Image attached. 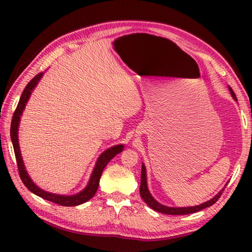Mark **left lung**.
Returning a JSON list of instances; mask_svg holds the SVG:
<instances>
[{
	"label": "left lung",
	"mask_w": 252,
	"mask_h": 252,
	"mask_svg": "<svg viewBox=\"0 0 252 252\" xmlns=\"http://www.w3.org/2000/svg\"><path fill=\"white\" fill-rule=\"evenodd\" d=\"M230 92H231V95L233 96L234 100H237L236 94H234V92L232 91L231 88H229ZM223 190H221L220 192L216 195L215 198L209 200V201L204 202L202 204H200V206H195V207H188V208H171V207H165V206H162L161 203L157 202L155 199L152 198V195L150 194L148 190V186H147V173H146V167L142 165V169H141V185H140V194H141V198L144 200V202H146L149 207L153 210H156L158 212H161V213H165V215H189V213H194V212H198L200 210H202L204 208H208L212 206V204H215L217 201H218V199L221 197V194H222Z\"/></svg>",
	"instance_id": "left-lung-1"
}]
</instances>
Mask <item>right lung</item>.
Returning a JSON list of instances; mask_svg holds the SVG:
<instances>
[{"instance_id": "add662e5", "label": "right lung", "mask_w": 252, "mask_h": 252, "mask_svg": "<svg viewBox=\"0 0 252 252\" xmlns=\"http://www.w3.org/2000/svg\"><path fill=\"white\" fill-rule=\"evenodd\" d=\"M42 75H43V73L36 74L27 84V87H25L22 95H21V97H20L19 104H18V106H16V109L13 113V118H12L11 139H12V143H13L16 164H18V169H19V174H20L21 180H22V182L24 183V186L27 187L28 189L31 191V192L35 193L36 195H39V197L48 200V201L60 204V206H63V207L79 206V204H81V203L87 202L88 200H90L93 195L95 194L97 187H99L102 171H103L105 165L109 163V161L112 159L113 157H116L118 153H120L123 150V146L122 144H120V146L112 147V148H110L109 150H106L102 153V155L99 157V159H97L95 168H94V170H93L90 181H89V185L87 186V188H85L83 191H81V192L78 194H74V195L53 194V193L46 192V191H44V190H41L40 188H37L35 185H34L31 179H30L29 174L27 173V170H25L23 161H22V157H21L19 141H18V127H19V123H20V117L23 112L24 106H25V104H27L30 95H31L32 90L34 89V87L37 84V82H39L40 79L42 78Z\"/></svg>"}]
</instances>
